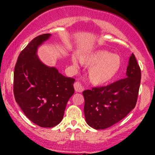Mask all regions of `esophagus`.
<instances>
[{
	"label": "esophagus",
	"instance_id": "obj_1",
	"mask_svg": "<svg viewBox=\"0 0 155 155\" xmlns=\"http://www.w3.org/2000/svg\"><path fill=\"white\" fill-rule=\"evenodd\" d=\"M74 89H75L76 92H81L83 91L82 85H81V83L79 82V81H76V82L74 83Z\"/></svg>",
	"mask_w": 155,
	"mask_h": 155
}]
</instances>
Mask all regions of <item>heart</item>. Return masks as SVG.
<instances>
[{"label": "heart", "mask_w": 155, "mask_h": 155, "mask_svg": "<svg viewBox=\"0 0 155 155\" xmlns=\"http://www.w3.org/2000/svg\"><path fill=\"white\" fill-rule=\"evenodd\" d=\"M76 64L75 58L72 60ZM80 63L91 65L89 70L90 81L95 85H101L113 80L122 67V59L118 54H111L106 50H97L79 56Z\"/></svg>", "instance_id": "obj_1"}]
</instances>
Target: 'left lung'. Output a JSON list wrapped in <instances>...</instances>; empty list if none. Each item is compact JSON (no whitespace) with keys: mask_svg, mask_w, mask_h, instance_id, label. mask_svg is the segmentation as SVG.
<instances>
[{"mask_svg":"<svg viewBox=\"0 0 155 155\" xmlns=\"http://www.w3.org/2000/svg\"><path fill=\"white\" fill-rule=\"evenodd\" d=\"M141 72L135 55L130 57L126 78L106 87L83 92L85 120L96 130L111 127L124 119L136 106Z\"/></svg>","mask_w":155,"mask_h":155,"instance_id":"left-lung-1","label":"left lung"}]
</instances>
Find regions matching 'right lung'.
I'll use <instances>...</instances> for the list:
<instances>
[{
	"mask_svg": "<svg viewBox=\"0 0 155 155\" xmlns=\"http://www.w3.org/2000/svg\"><path fill=\"white\" fill-rule=\"evenodd\" d=\"M51 34L35 37L19 54L14 72V95L25 116L41 127H53L63 120L75 79L49 67L36 54Z\"/></svg>",
	"mask_w": 155,
	"mask_h": 155,
	"instance_id": "right-lung-1",
	"label": "right lung"
}]
</instances>
